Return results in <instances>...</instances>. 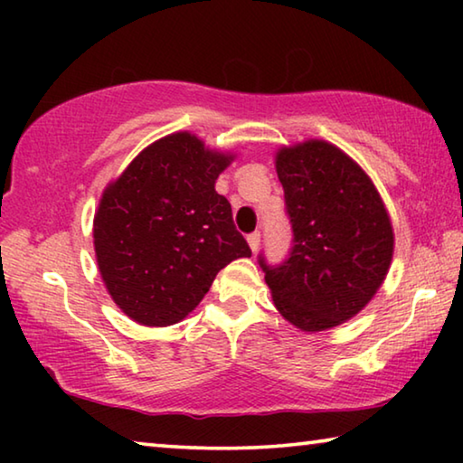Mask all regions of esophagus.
<instances>
[{
	"label": "esophagus",
	"instance_id": "esophagus-1",
	"mask_svg": "<svg viewBox=\"0 0 463 463\" xmlns=\"http://www.w3.org/2000/svg\"><path fill=\"white\" fill-rule=\"evenodd\" d=\"M247 242H249L250 250H253V253H257V249H260V245H261V234L260 232H250L249 237H247Z\"/></svg>",
	"mask_w": 463,
	"mask_h": 463
}]
</instances>
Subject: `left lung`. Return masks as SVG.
<instances>
[{"instance_id":"obj_1","label":"left lung","mask_w":463,"mask_h":463,"mask_svg":"<svg viewBox=\"0 0 463 463\" xmlns=\"http://www.w3.org/2000/svg\"><path fill=\"white\" fill-rule=\"evenodd\" d=\"M292 224L286 261L265 281L279 315L302 331H325L355 317L386 278L394 232L365 171L325 140L284 146L276 156Z\"/></svg>"}]
</instances>
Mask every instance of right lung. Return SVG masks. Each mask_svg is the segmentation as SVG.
I'll use <instances>...</instances> for the list:
<instances>
[{
	"label": "right lung",
	"mask_w": 463,
	"mask_h": 463,
	"mask_svg": "<svg viewBox=\"0 0 463 463\" xmlns=\"http://www.w3.org/2000/svg\"><path fill=\"white\" fill-rule=\"evenodd\" d=\"M232 155L190 132L148 145L106 187L93 218L98 268L124 315L146 326L185 318L216 273L250 257L216 179Z\"/></svg>",
	"instance_id": "1"
}]
</instances>
